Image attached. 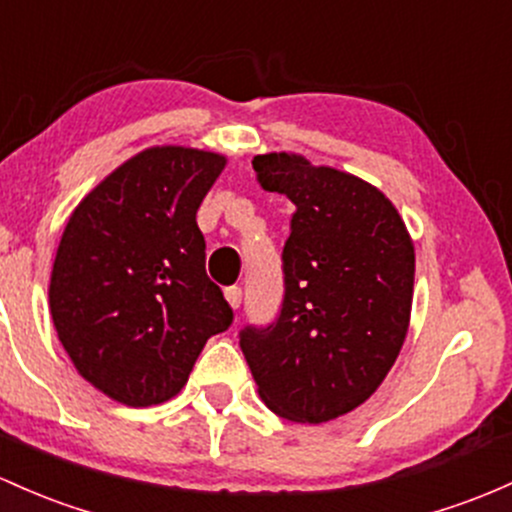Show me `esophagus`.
<instances>
[{
	"label": "esophagus",
	"instance_id": "34e87169",
	"mask_svg": "<svg viewBox=\"0 0 512 512\" xmlns=\"http://www.w3.org/2000/svg\"><path fill=\"white\" fill-rule=\"evenodd\" d=\"M226 299L233 308H240V303H243V289H240V286H228Z\"/></svg>",
	"mask_w": 512,
	"mask_h": 512
}]
</instances>
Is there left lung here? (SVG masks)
Segmentation results:
<instances>
[{"instance_id": "left-lung-1", "label": "left lung", "mask_w": 512, "mask_h": 512, "mask_svg": "<svg viewBox=\"0 0 512 512\" xmlns=\"http://www.w3.org/2000/svg\"><path fill=\"white\" fill-rule=\"evenodd\" d=\"M265 192L291 213L284 296L267 325H245L240 350L269 411L294 423L350 413L379 389L408 333L415 252L379 189L299 155L252 160Z\"/></svg>"}]
</instances>
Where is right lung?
Masks as SVG:
<instances>
[{"label": "right lung", "instance_id": "right-lung-1", "mask_svg": "<svg viewBox=\"0 0 512 512\" xmlns=\"http://www.w3.org/2000/svg\"><path fill=\"white\" fill-rule=\"evenodd\" d=\"M226 157L150 148L123 162L67 221L50 313L89 384L133 408L170 401L211 335L233 323L206 274L196 211Z\"/></svg>", "mask_w": 512, "mask_h": 512}]
</instances>
